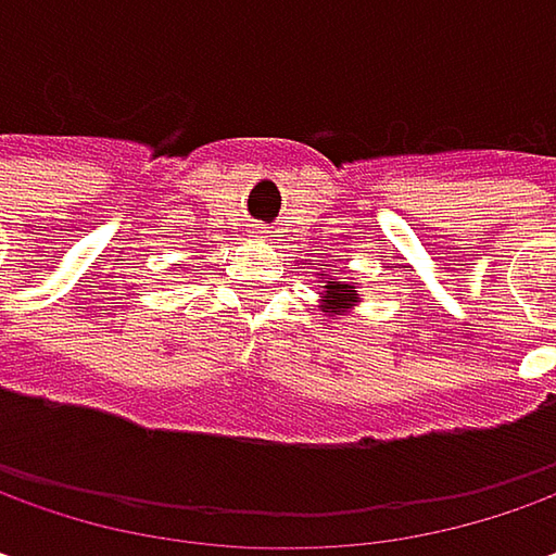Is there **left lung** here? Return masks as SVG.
<instances>
[{
	"label": "left lung",
	"instance_id": "left-lung-1",
	"mask_svg": "<svg viewBox=\"0 0 556 556\" xmlns=\"http://www.w3.org/2000/svg\"><path fill=\"white\" fill-rule=\"evenodd\" d=\"M321 285H325V290H321V306L318 309L325 312V315H346V312H353L362 303V296L355 290V281H337V278L328 275Z\"/></svg>",
	"mask_w": 556,
	"mask_h": 556
}]
</instances>
